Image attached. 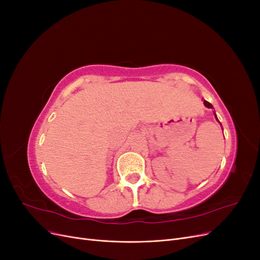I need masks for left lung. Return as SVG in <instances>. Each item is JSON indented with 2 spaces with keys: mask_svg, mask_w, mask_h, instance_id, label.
Segmentation results:
<instances>
[{
  "mask_svg": "<svg viewBox=\"0 0 260 260\" xmlns=\"http://www.w3.org/2000/svg\"><path fill=\"white\" fill-rule=\"evenodd\" d=\"M204 105H205V106L208 107V108H214V107H212V105L209 103V102H207V101H204ZM215 117H216V119L218 120V118H217L216 114H215ZM218 121H219V120H218Z\"/></svg>",
  "mask_w": 260,
  "mask_h": 260,
  "instance_id": "8db88e82",
  "label": "left lung"
}]
</instances>
